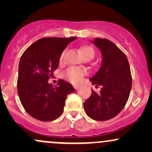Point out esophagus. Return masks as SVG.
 I'll return each instance as SVG.
<instances>
[{"instance_id": "obj_1", "label": "esophagus", "mask_w": 152, "mask_h": 152, "mask_svg": "<svg viewBox=\"0 0 152 152\" xmlns=\"http://www.w3.org/2000/svg\"><path fill=\"white\" fill-rule=\"evenodd\" d=\"M74 88L76 90H77V89H78V88H79V86H78V85H74Z\"/></svg>"}]
</instances>
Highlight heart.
Segmentation results:
<instances>
[{"label":"heart","mask_w":152,"mask_h":152,"mask_svg":"<svg viewBox=\"0 0 152 152\" xmlns=\"http://www.w3.org/2000/svg\"><path fill=\"white\" fill-rule=\"evenodd\" d=\"M81 53L83 54V57L85 58H93L95 56V51L93 47L91 46H84L81 48ZM66 50H64L61 54L60 62H63L65 56ZM86 71L85 69H81L78 67H69L66 70L64 74V76L66 79L70 81L72 83H78L81 81L82 77L86 74Z\"/></svg>","instance_id":"b5f03b06"}]
</instances>
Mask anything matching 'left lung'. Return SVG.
Returning a JSON list of instances; mask_svg holds the SVG:
<instances>
[{"label": "left lung", "instance_id": "8db88e82", "mask_svg": "<svg viewBox=\"0 0 152 152\" xmlns=\"http://www.w3.org/2000/svg\"><path fill=\"white\" fill-rule=\"evenodd\" d=\"M102 53V64L91 78L96 87L102 86L99 93L91 90L84 102L86 114L96 121H106L115 117L126 105L132 88V78L126 56L106 38L92 41Z\"/></svg>", "mask_w": 152, "mask_h": 152}]
</instances>
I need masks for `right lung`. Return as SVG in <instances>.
Segmentation results:
<instances>
[{
    "instance_id": "1",
    "label": "right lung",
    "mask_w": 152,
    "mask_h": 152,
    "mask_svg": "<svg viewBox=\"0 0 152 152\" xmlns=\"http://www.w3.org/2000/svg\"><path fill=\"white\" fill-rule=\"evenodd\" d=\"M76 37L42 38L31 44L20 57L17 81L24 109L32 117L50 121L61 115L68 94L75 89L59 79L57 86L48 83L58 66L62 51Z\"/></svg>"
}]
</instances>
